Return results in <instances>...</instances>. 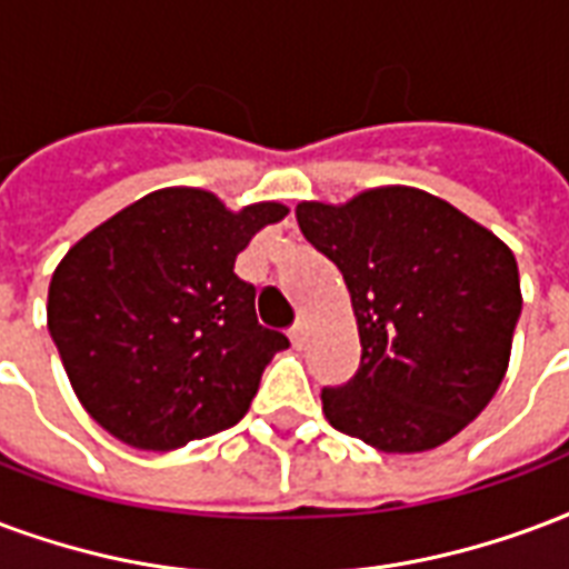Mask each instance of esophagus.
<instances>
[{"label":"esophagus","mask_w":569,"mask_h":569,"mask_svg":"<svg viewBox=\"0 0 569 569\" xmlns=\"http://www.w3.org/2000/svg\"><path fill=\"white\" fill-rule=\"evenodd\" d=\"M289 340H292V347L296 349H301L307 343V326L305 322H296V326H292V331H289Z\"/></svg>","instance_id":"1"}]
</instances>
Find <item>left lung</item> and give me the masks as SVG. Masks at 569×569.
<instances>
[{"label":"left lung","mask_w":569,"mask_h":569,"mask_svg":"<svg viewBox=\"0 0 569 569\" xmlns=\"http://www.w3.org/2000/svg\"><path fill=\"white\" fill-rule=\"evenodd\" d=\"M305 238L343 273L361 361L322 389L338 431L380 452H428L473 422L509 368L519 264L495 231L413 187L301 201Z\"/></svg>","instance_id":"8db88e82"}]
</instances>
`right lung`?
Returning a JSON list of instances; mask_svg holds the SVG:
<instances>
[{
	"label": "right lung",
	"mask_w": 569,
	"mask_h": 569,
	"mask_svg": "<svg viewBox=\"0 0 569 569\" xmlns=\"http://www.w3.org/2000/svg\"><path fill=\"white\" fill-rule=\"evenodd\" d=\"M289 213L241 210L199 187L156 189L74 243L48 289V328L78 401L108 435L168 452L241 422L264 365L289 347L234 273L256 231Z\"/></svg>",
	"instance_id": "obj_1"
}]
</instances>
